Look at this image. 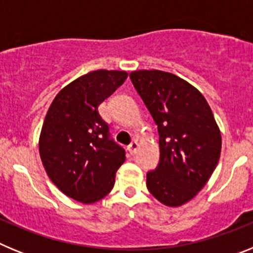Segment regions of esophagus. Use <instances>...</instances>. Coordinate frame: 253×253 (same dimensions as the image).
Returning a JSON list of instances; mask_svg holds the SVG:
<instances>
[{
  "mask_svg": "<svg viewBox=\"0 0 253 253\" xmlns=\"http://www.w3.org/2000/svg\"><path fill=\"white\" fill-rule=\"evenodd\" d=\"M138 148H139V144H138L137 140H133V142H131L130 144L128 146V151H129V153H130V154L137 153Z\"/></svg>",
  "mask_w": 253,
  "mask_h": 253,
  "instance_id": "34e87169",
  "label": "esophagus"
}]
</instances>
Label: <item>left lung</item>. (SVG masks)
Here are the masks:
<instances>
[{
	"label": "left lung",
	"mask_w": 253,
	"mask_h": 253,
	"mask_svg": "<svg viewBox=\"0 0 253 253\" xmlns=\"http://www.w3.org/2000/svg\"><path fill=\"white\" fill-rule=\"evenodd\" d=\"M160 134V162L147 173L149 193L166 207H181L207 185L218 165L222 135L202 92L158 69L129 75Z\"/></svg>",
	"instance_id": "8db88e82"
}]
</instances>
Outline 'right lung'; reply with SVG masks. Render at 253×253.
<instances>
[{"instance_id": "right-lung-1", "label": "right lung", "mask_w": 253, "mask_h": 253, "mask_svg": "<svg viewBox=\"0 0 253 253\" xmlns=\"http://www.w3.org/2000/svg\"><path fill=\"white\" fill-rule=\"evenodd\" d=\"M126 77L125 71L107 69L78 77L57 93L44 119L39 153L46 175L64 195L84 204L110 193L125 161L97 107Z\"/></svg>"}]
</instances>
